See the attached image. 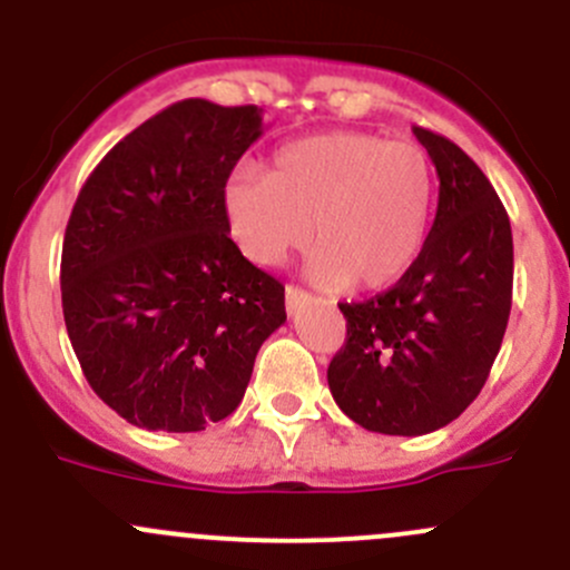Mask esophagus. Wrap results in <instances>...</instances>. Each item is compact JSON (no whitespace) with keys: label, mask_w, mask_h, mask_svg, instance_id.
I'll return each mask as SVG.
<instances>
[{"label":"esophagus","mask_w":570,"mask_h":570,"mask_svg":"<svg viewBox=\"0 0 570 570\" xmlns=\"http://www.w3.org/2000/svg\"><path fill=\"white\" fill-rule=\"evenodd\" d=\"M308 301H312V295H308V292L297 289V286H286V312L289 314H295L297 308Z\"/></svg>","instance_id":"1"}]
</instances>
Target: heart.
<instances>
[{
    "mask_svg": "<svg viewBox=\"0 0 570 570\" xmlns=\"http://www.w3.org/2000/svg\"><path fill=\"white\" fill-rule=\"evenodd\" d=\"M433 195V168L419 146L366 131H327L281 148L273 174L248 165L234 170L223 212L237 248L258 267H278L314 237V281H353L355 289L375 292L416 264Z\"/></svg>",
    "mask_w": 570,
    "mask_h": 570,
    "instance_id": "heart-1",
    "label": "heart"
}]
</instances>
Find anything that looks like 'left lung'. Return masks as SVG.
Masks as SVG:
<instances>
[{
    "label": "left lung",
    "instance_id": "obj_1",
    "mask_svg": "<svg viewBox=\"0 0 570 570\" xmlns=\"http://www.w3.org/2000/svg\"><path fill=\"white\" fill-rule=\"evenodd\" d=\"M439 174V209L416 264L389 292L342 303L344 347L327 366L336 405L364 430L424 435L485 386L513 303L508 212L469 154L413 126Z\"/></svg>",
    "mask_w": 570,
    "mask_h": 570
}]
</instances>
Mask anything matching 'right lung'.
I'll list each match as a JSON object with an SVG mask.
<instances>
[{
  "label": "right lung",
  "mask_w": 570,
  "mask_h": 570,
  "mask_svg": "<svg viewBox=\"0 0 570 570\" xmlns=\"http://www.w3.org/2000/svg\"><path fill=\"white\" fill-rule=\"evenodd\" d=\"M262 109L187 99L90 174L60 264L62 317L90 389L135 428L198 433L243 402L284 286L228 237L223 189Z\"/></svg>",
  "instance_id": "1"
}]
</instances>
